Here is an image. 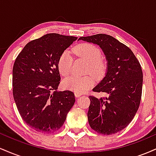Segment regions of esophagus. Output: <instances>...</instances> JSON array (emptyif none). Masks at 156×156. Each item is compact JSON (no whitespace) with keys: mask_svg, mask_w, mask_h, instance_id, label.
<instances>
[{"mask_svg":"<svg viewBox=\"0 0 156 156\" xmlns=\"http://www.w3.org/2000/svg\"><path fill=\"white\" fill-rule=\"evenodd\" d=\"M75 96H76V98H78V97L81 96V94H79V93H76V92H75Z\"/></svg>","mask_w":156,"mask_h":156,"instance_id":"esophagus-1","label":"esophagus"}]
</instances>
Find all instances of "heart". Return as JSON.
Segmentation results:
<instances>
[{
    "mask_svg": "<svg viewBox=\"0 0 156 156\" xmlns=\"http://www.w3.org/2000/svg\"><path fill=\"white\" fill-rule=\"evenodd\" d=\"M73 52L78 56L83 58L89 63L87 73H92L97 77L104 74L106 65L105 62L101 59V52L95 45L89 43H83L77 45L73 49ZM73 58L72 53L69 51H65L60 55L58 66L59 72L62 76H68L72 71ZM94 78L92 76H73L63 80V87L65 89L82 94L87 92L92 87Z\"/></svg>",
    "mask_w": 156,
    "mask_h": 156,
    "instance_id": "heart-1",
    "label": "heart"
}]
</instances>
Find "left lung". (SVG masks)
I'll return each instance as SVG.
<instances>
[{
	"instance_id": "obj_1",
	"label": "left lung",
	"mask_w": 156,
	"mask_h": 156,
	"mask_svg": "<svg viewBox=\"0 0 156 156\" xmlns=\"http://www.w3.org/2000/svg\"><path fill=\"white\" fill-rule=\"evenodd\" d=\"M78 40L98 44L105 55V77L92 89L108 97L89 96L87 113L91 128L103 135H112L128 126L137 112L142 91L140 64L131 50L110 35L80 37Z\"/></svg>"
}]
</instances>
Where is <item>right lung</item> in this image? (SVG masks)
<instances>
[{"mask_svg":"<svg viewBox=\"0 0 156 156\" xmlns=\"http://www.w3.org/2000/svg\"><path fill=\"white\" fill-rule=\"evenodd\" d=\"M77 39L48 34L28 42L16 58L14 100L23 121L37 131L51 133L59 129L74 105L73 92L57 91L61 80L58 62Z\"/></svg>","mask_w":156,"mask_h":156,"instance_id":"obj_1","label":"right lung"}]
</instances>
